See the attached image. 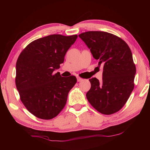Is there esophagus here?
Here are the masks:
<instances>
[{
	"instance_id": "1",
	"label": "esophagus",
	"mask_w": 150,
	"mask_h": 150,
	"mask_svg": "<svg viewBox=\"0 0 150 150\" xmlns=\"http://www.w3.org/2000/svg\"><path fill=\"white\" fill-rule=\"evenodd\" d=\"M77 81H78V82H81V81L83 80V79H82V78L79 77H77Z\"/></svg>"
}]
</instances>
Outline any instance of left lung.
I'll return each mask as SVG.
<instances>
[{
    "label": "left lung",
    "instance_id": "1",
    "mask_svg": "<svg viewBox=\"0 0 150 150\" xmlns=\"http://www.w3.org/2000/svg\"><path fill=\"white\" fill-rule=\"evenodd\" d=\"M79 36L98 61V65H103L102 81L89 79L87 100L103 115L115 113L125 105L134 87L136 69L130 47L120 38L105 32H86Z\"/></svg>",
    "mask_w": 150,
    "mask_h": 150
}]
</instances>
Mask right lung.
Here are the masks:
<instances>
[{"instance_id":"obj_1","label":"right lung","mask_w":150,"mask_h":150,"mask_svg":"<svg viewBox=\"0 0 150 150\" xmlns=\"http://www.w3.org/2000/svg\"><path fill=\"white\" fill-rule=\"evenodd\" d=\"M77 38V35L60 34L41 38L28 45L18 58L15 81L20 100L37 118H54L65 106L77 79L62 77L54 71Z\"/></svg>"}]
</instances>
